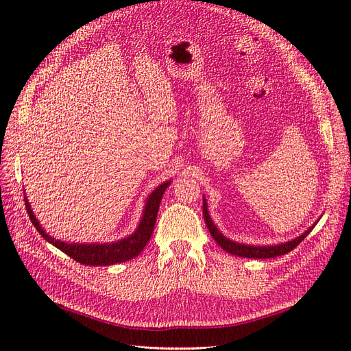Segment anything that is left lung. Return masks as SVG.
<instances>
[{"mask_svg": "<svg viewBox=\"0 0 351 351\" xmlns=\"http://www.w3.org/2000/svg\"><path fill=\"white\" fill-rule=\"evenodd\" d=\"M204 217H205V222L208 226V230L212 234V237L215 239V241L222 247V250H226L231 254H236V256H243V258H253V259H268V258H277L281 256V254H285L291 252L295 246L304 240V237L309 234V232L313 230V227H311L300 237H297L291 241H287L282 244H277V246H247V244H240L232 240L226 239L224 236L221 234L218 231V228L214 226L212 222L209 214H208V205L206 200H204Z\"/></svg>", "mask_w": 351, "mask_h": 351, "instance_id": "8db88e82", "label": "left lung"}]
</instances>
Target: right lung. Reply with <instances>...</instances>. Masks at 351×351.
Listing matches in <instances>:
<instances>
[{"label":"right lung","mask_w":351,"mask_h":351,"mask_svg":"<svg viewBox=\"0 0 351 351\" xmlns=\"http://www.w3.org/2000/svg\"><path fill=\"white\" fill-rule=\"evenodd\" d=\"M168 186H169V182L162 183L161 186L154 190L152 195L146 202L143 217L141 219L139 227H137V230L133 232L132 236L115 241V243H104V244H76V243L73 244L71 243L70 244V243H64L60 240H54L52 237H49L39 226V221L34 215V212H32L26 197H25V205H26V210H27V215L32 221V224L36 227L39 234L47 241L54 244L57 249L62 250L66 254H69L71 259H74L79 263L92 265V267H108V265H115V263L130 261V259L136 258L137 254L143 250L146 243L149 241L152 232H154L159 204H161L162 195Z\"/></svg>","instance_id":"add662e5"}]
</instances>
